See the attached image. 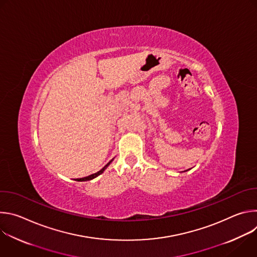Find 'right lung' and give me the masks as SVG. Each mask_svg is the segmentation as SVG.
I'll use <instances>...</instances> for the list:
<instances>
[{"label": "right lung", "mask_w": 257, "mask_h": 257, "mask_svg": "<svg viewBox=\"0 0 257 257\" xmlns=\"http://www.w3.org/2000/svg\"><path fill=\"white\" fill-rule=\"evenodd\" d=\"M113 161V160H112ZM112 161H109L100 171H98L97 173H95V174H92V175H90V176H87V177H84V178H80V179H77V181H88V180H91V179H93V178H95V177H97L98 175H100L101 173H103V171L106 169V167L112 163Z\"/></svg>", "instance_id": "right-lung-1"}]
</instances>
